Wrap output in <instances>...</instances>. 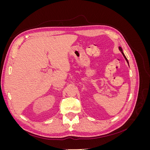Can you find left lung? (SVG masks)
<instances>
[{
    "label": "left lung",
    "instance_id": "left-lung-1",
    "mask_svg": "<svg viewBox=\"0 0 150 150\" xmlns=\"http://www.w3.org/2000/svg\"><path fill=\"white\" fill-rule=\"evenodd\" d=\"M119 49H120V51L121 52V53L122 54V55H123V56L125 57V59L126 60V61H127V62H128V59H127V58L126 57V56H125V54H124V53H123V51H122V49H121V47H119ZM128 64H129V63H128Z\"/></svg>",
    "mask_w": 150,
    "mask_h": 150
}]
</instances>
